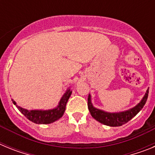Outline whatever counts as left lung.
<instances>
[{"label": "left lung", "mask_w": 155, "mask_h": 155, "mask_svg": "<svg viewBox=\"0 0 155 155\" xmlns=\"http://www.w3.org/2000/svg\"><path fill=\"white\" fill-rule=\"evenodd\" d=\"M148 92L149 88L147 90L141 101L136 106H134V108H131L128 110L124 111V112L108 113V112H105L103 110L94 108L91 103V94H88V98H87V107H88L91 116L101 124L109 126V127H120V126L127 124V122L134 118V116L143 109V105L147 102Z\"/></svg>", "instance_id": "left-lung-1"}]
</instances>
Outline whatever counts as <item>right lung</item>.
<instances>
[{"instance_id":"add662e5","label":"right lung","mask_w":155,"mask_h":155,"mask_svg":"<svg viewBox=\"0 0 155 155\" xmlns=\"http://www.w3.org/2000/svg\"><path fill=\"white\" fill-rule=\"evenodd\" d=\"M71 93H72V91L70 88H68L57 107L53 109H48V110H28V109H23L18 106L13 99H12V102L16 105L18 110L32 123H35L36 124H49L57 121L61 117H62L65 112L66 105L71 96Z\"/></svg>"}]
</instances>
